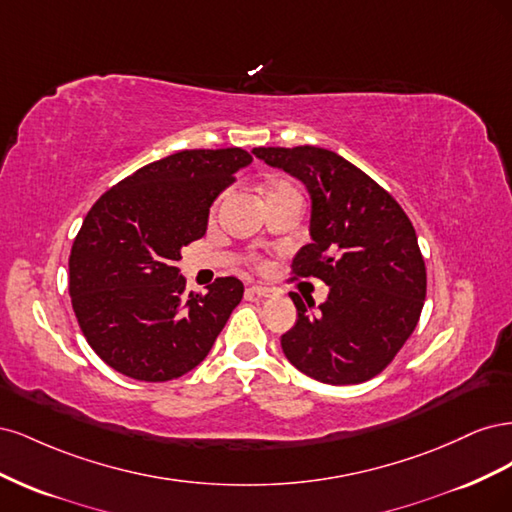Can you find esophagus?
I'll return each instance as SVG.
<instances>
[{
	"instance_id": "34e87169",
	"label": "esophagus",
	"mask_w": 512,
	"mask_h": 512,
	"mask_svg": "<svg viewBox=\"0 0 512 512\" xmlns=\"http://www.w3.org/2000/svg\"><path fill=\"white\" fill-rule=\"evenodd\" d=\"M250 292H254V294H258V297H275V290L273 288H269V286H260V284H254L252 288H250Z\"/></svg>"
}]
</instances>
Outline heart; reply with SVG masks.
<instances>
[{"label": "heart", "mask_w": 512, "mask_h": 512, "mask_svg": "<svg viewBox=\"0 0 512 512\" xmlns=\"http://www.w3.org/2000/svg\"><path fill=\"white\" fill-rule=\"evenodd\" d=\"M282 190H294V188H292V185H290V183L282 181V183H275V185H273V188L269 190V194H275V192H282ZM218 203H220V200H218ZM218 203H215V205H213V211H215V209H218Z\"/></svg>", "instance_id": "obj_1"}]
</instances>
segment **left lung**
Segmentation results:
<instances>
[{
	"instance_id": "8db88e82",
	"label": "left lung",
	"mask_w": 512,
	"mask_h": 512,
	"mask_svg": "<svg viewBox=\"0 0 512 512\" xmlns=\"http://www.w3.org/2000/svg\"><path fill=\"white\" fill-rule=\"evenodd\" d=\"M256 158L305 183L309 237L294 277H318L329 297L310 312L297 292V322L282 335L286 359L324 384L378 376L412 335L427 292L414 226L397 200L335 151L312 145L256 147Z\"/></svg>"
}]
</instances>
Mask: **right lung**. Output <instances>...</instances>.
<instances>
[{
  "label": "right lung",
  "mask_w": 512,
  "mask_h": 512,
  "mask_svg": "<svg viewBox=\"0 0 512 512\" xmlns=\"http://www.w3.org/2000/svg\"><path fill=\"white\" fill-rule=\"evenodd\" d=\"M252 162L245 149H185L138 168L89 209L70 252L79 327L119 374L166 382L213 348L243 297L237 277L185 292L181 247L207 232L209 207Z\"/></svg>",
  "instance_id": "add662e5"
}]
</instances>
